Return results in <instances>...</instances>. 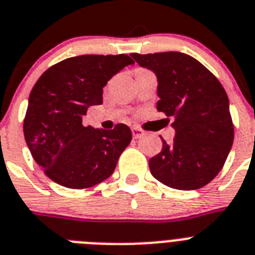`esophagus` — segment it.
<instances>
[{
  "label": "esophagus",
  "mask_w": 255,
  "mask_h": 255,
  "mask_svg": "<svg viewBox=\"0 0 255 255\" xmlns=\"http://www.w3.org/2000/svg\"><path fill=\"white\" fill-rule=\"evenodd\" d=\"M132 136H133V138H140V137L143 136V130L140 129V128L133 127L132 128Z\"/></svg>",
  "instance_id": "esophagus-1"
}]
</instances>
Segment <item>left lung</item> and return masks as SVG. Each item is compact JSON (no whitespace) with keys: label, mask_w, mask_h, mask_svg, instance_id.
Returning <instances> with one entry per match:
<instances>
[{"label":"left lung","mask_w":255,"mask_h":255,"mask_svg":"<svg viewBox=\"0 0 255 255\" xmlns=\"http://www.w3.org/2000/svg\"><path fill=\"white\" fill-rule=\"evenodd\" d=\"M158 78V112L173 118V142L149 160L150 172L177 190L200 189L220 173L234 142L229 97L216 75L190 55L130 54Z\"/></svg>","instance_id":"left-lung-1"}]
</instances>
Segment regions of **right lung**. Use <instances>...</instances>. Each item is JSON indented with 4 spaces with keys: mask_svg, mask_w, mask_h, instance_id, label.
<instances>
[{
    "mask_svg": "<svg viewBox=\"0 0 255 255\" xmlns=\"http://www.w3.org/2000/svg\"><path fill=\"white\" fill-rule=\"evenodd\" d=\"M134 61L128 55H81L50 66L35 82L24 118V137L48 178L69 189L105 181L132 140L123 123L113 129L82 125L88 106L103 104V87Z\"/></svg>",
    "mask_w": 255,
    "mask_h": 255,
    "instance_id": "add662e5",
    "label": "right lung"
}]
</instances>
